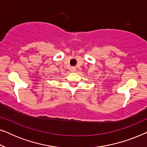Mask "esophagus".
Listing matches in <instances>:
<instances>
[{
    "mask_svg": "<svg viewBox=\"0 0 147 147\" xmlns=\"http://www.w3.org/2000/svg\"><path fill=\"white\" fill-rule=\"evenodd\" d=\"M71 71H76V67H72L71 68Z\"/></svg>",
    "mask_w": 147,
    "mask_h": 147,
    "instance_id": "34e87169",
    "label": "esophagus"
}]
</instances>
